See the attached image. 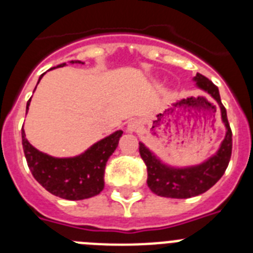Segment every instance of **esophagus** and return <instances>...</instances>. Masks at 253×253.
Here are the masks:
<instances>
[{"label":"esophagus","mask_w":253,"mask_h":253,"mask_svg":"<svg viewBox=\"0 0 253 253\" xmlns=\"http://www.w3.org/2000/svg\"><path fill=\"white\" fill-rule=\"evenodd\" d=\"M140 128V123L138 120H131L128 124V130L129 131H137Z\"/></svg>","instance_id":"obj_1"}]
</instances>
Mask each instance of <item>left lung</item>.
Returning a JSON list of instances; mask_svg holds the SVG:
<instances>
[{
  "label": "left lung",
  "mask_w": 253,
  "mask_h": 253,
  "mask_svg": "<svg viewBox=\"0 0 253 253\" xmlns=\"http://www.w3.org/2000/svg\"><path fill=\"white\" fill-rule=\"evenodd\" d=\"M194 80L198 87L209 93L218 102L227 134L215 156L199 166L189 169H171L165 166L143 143H139V154L147 166L148 187L154 194L165 198L187 199L205 193L224 175L232 156V130L228 123L227 110L220 101L218 87L200 73H198Z\"/></svg>",
  "instance_id": "obj_1"
}]
</instances>
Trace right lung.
<instances>
[{
  "label": "right lung",
  "mask_w": 253,
  "mask_h": 253,
  "mask_svg": "<svg viewBox=\"0 0 253 253\" xmlns=\"http://www.w3.org/2000/svg\"><path fill=\"white\" fill-rule=\"evenodd\" d=\"M75 62L81 63L80 60H71V63ZM63 66L66 63L57 67ZM29 105L30 100L26 109ZM122 134V130L115 131L73 158H54L42 153L28 142L24 129L21 138L26 162L35 180L53 195L67 200H82L97 195L104 189L106 162L118 147Z\"/></svg>",
  "instance_id": "1"
}]
</instances>
